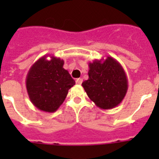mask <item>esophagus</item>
Listing matches in <instances>:
<instances>
[{
    "instance_id": "esophagus-1",
    "label": "esophagus",
    "mask_w": 159,
    "mask_h": 159,
    "mask_svg": "<svg viewBox=\"0 0 159 159\" xmlns=\"http://www.w3.org/2000/svg\"><path fill=\"white\" fill-rule=\"evenodd\" d=\"M82 81H83V80H82V78H77V79H76V83H77V85H81L82 83Z\"/></svg>"
}]
</instances>
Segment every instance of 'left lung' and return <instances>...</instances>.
<instances>
[{
    "label": "left lung",
    "mask_w": 159,
    "mask_h": 159,
    "mask_svg": "<svg viewBox=\"0 0 159 159\" xmlns=\"http://www.w3.org/2000/svg\"><path fill=\"white\" fill-rule=\"evenodd\" d=\"M89 78L82 85L91 101L102 110L120 104L128 90V79L123 67L111 56L88 63Z\"/></svg>",
    "instance_id": "8db88e82"
}]
</instances>
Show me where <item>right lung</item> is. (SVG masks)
<instances>
[{"instance_id": "right-lung-1", "label": "right lung", "mask_w": 159, "mask_h": 159, "mask_svg": "<svg viewBox=\"0 0 159 159\" xmlns=\"http://www.w3.org/2000/svg\"><path fill=\"white\" fill-rule=\"evenodd\" d=\"M63 64L62 59L48 54L39 58L29 70L26 89L30 102L39 110L49 113L57 111L75 85Z\"/></svg>"}]
</instances>
